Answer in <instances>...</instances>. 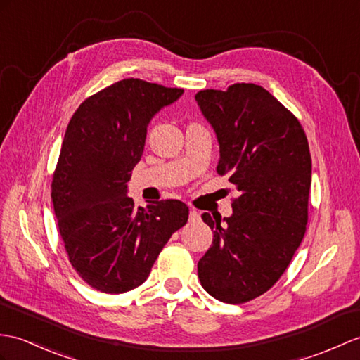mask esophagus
Returning <instances> with one entry per match:
<instances>
[{"mask_svg": "<svg viewBox=\"0 0 360 360\" xmlns=\"http://www.w3.org/2000/svg\"><path fill=\"white\" fill-rule=\"evenodd\" d=\"M188 218H190L191 222H196V221H199V213L196 210H190Z\"/></svg>", "mask_w": 360, "mask_h": 360, "instance_id": "34e87169", "label": "esophagus"}]
</instances>
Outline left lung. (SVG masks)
I'll list each match as a JSON object with an SVG mask.
<instances>
[{
  "label": "left lung",
  "instance_id": "1",
  "mask_svg": "<svg viewBox=\"0 0 360 360\" xmlns=\"http://www.w3.org/2000/svg\"><path fill=\"white\" fill-rule=\"evenodd\" d=\"M195 98L219 141L216 172L229 174L239 191L224 222L202 214L213 244L198 262V276L214 299L244 304L279 281L304 239L310 147L296 116L261 86L238 82Z\"/></svg>",
  "mask_w": 360,
  "mask_h": 360
}]
</instances>
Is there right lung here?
I'll return each instance as SVG.
<instances>
[{
  "instance_id": "1",
  "label": "right lung",
  "mask_w": 360,
  "mask_h": 360,
  "mask_svg": "<svg viewBox=\"0 0 360 360\" xmlns=\"http://www.w3.org/2000/svg\"><path fill=\"white\" fill-rule=\"evenodd\" d=\"M182 91L122 79L84 99L67 125L52 179L53 210L75 271L103 293L141 285L170 236L187 224L181 200L142 208L125 195L150 120Z\"/></svg>"
}]
</instances>
